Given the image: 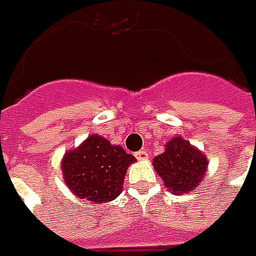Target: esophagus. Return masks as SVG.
I'll list each match as a JSON object with an SVG mask.
<instances>
[{
  "mask_svg": "<svg viewBox=\"0 0 256 256\" xmlns=\"http://www.w3.org/2000/svg\"><path fill=\"white\" fill-rule=\"evenodd\" d=\"M135 156H136L138 160H146V158L150 156V154H148V151H145V150H141V151L135 152Z\"/></svg>",
  "mask_w": 256,
  "mask_h": 256,
  "instance_id": "34e87169",
  "label": "esophagus"
}]
</instances>
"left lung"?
<instances>
[{
	"label": "left lung",
	"instance_id": "left-lung-1",
	"mask_svg": "<svg viewBox=\"0 0 256 256\" xmlns=\"http://www.w3.org/2000/svg\"><path fill=\"white\" fill-rule=\"evenodd\" d=\"M154 168L174 195L195 191L205 176L208 160L182 136H174L165 151L154 158Z\"/></svg>",
	"mask_w": 256,
	"mask_h": 256
}]
</instances>
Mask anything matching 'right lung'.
<instances>
[{
    "label": "right lung",
    "mask_w": 256,
    "mask_h": 256,
    "mask_svg": "<svg viewBox=\"0 0 256 256\" xmlns=\"http://www.w3.org/2000/svg\"><path fill=\"white\" fill-rule=\"evenodd\" d=\"M132 162L135 156L122 146L94 134L65 154L61 168L66 186L78 198L105 204L121 194L126 168Z\"/></svg>",
    "instance_id": "obj_1"
}]
</instances>
